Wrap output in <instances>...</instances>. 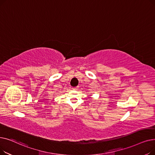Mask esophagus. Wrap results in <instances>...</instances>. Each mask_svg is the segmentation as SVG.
<instances>
[{
  "mask_svg": "<svg viewBox=\"0 0 155 155\" xmlns=\"http://www.w3.org/2000/svg\"><path fill=\"white\" fill-rule=\"evenodd\" d=\"M77 88H78V87H72L71 89H73V90H77Z\"/></svg>",
  "mask_w": 155,
  "mask_h": 155,
  "instance_id": "obj_1",
  "label": "esophagus"
}]
</instances>
